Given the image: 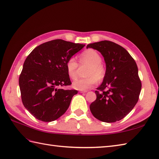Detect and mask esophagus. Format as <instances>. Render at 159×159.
<instances>
[{"label":"esophagus","instance_id":"esophagus-1","mask_svg":"<svg viewBox=\"0 0 159 159\" xmlns=\"http://www.w3.org/2000/svg\"><path fill=\"white\" fill-rule=\"evenodd\" d=\"M80 92V93H86V92H87V91H79Z\"/></svg>","mask_w":159,"mask_h":159}]
</instances>
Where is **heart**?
<instances>
[{
	"label": "heart",
	"instance_id": "b5f03b06",
	"mask_svg": "<svg viewBox=\"0 0 159 159\" xmlns=\"http://www.w3.org/2000/svg\"><path fill=\"white\" fill-rule=\"evenodd\" d=\"M102 58L97 51L89 49L80 55L79 61L80 65L89 66L86 71L87 77L75 80L72 86L79 90L85 91L96 84L99 80L104 79L106 68L102 63ZM66 70L69 77L76 79L78 76L79 64L75 57H70L66 64Z\"/></svg>",
	"mask_w": 159,
	"mask_h": 159
}]
</instances>
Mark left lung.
Listing matches in <instances>:
<instances>
[{
  "instance_id": "8db88e82",
  "label": "left lung",
  "mask_w": 159,
  "mask_h": 159,
  "mask_svg": "<svg viewBox=\"0 0 159 159\" xmlns=\"http://www.w3.org/2000/svg\"><path fill=\"white\" fill-rule=\"evenodd\" d=\"M87 48L99 51L106 65L104 80L95 91L97 98L90 105L92 114L105 123L123 119L137 104L142 89L134 59L125 48L109 40L89 44Z\"/></svg>"
}]
</instances>
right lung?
<instances>
[{
	"label": "right lung",
	"mask_w": 159,
	"mask_h": 159,
	"mask_svg": "<svg viewBox=\"0 0 159 159\" xmlns=\"http://www.w3.org/2000/svg\"><path fill=\"white\" fill-rule=\"evenodd\" d=\"M84 46L53 40L36 47L25 59L19 78L21 101L36 119L53 121L68 108L78 91L61 88L72 84L66 64Z\"/></svg>",
	"instance_id": "right-lung-1"
}]
</instances>
